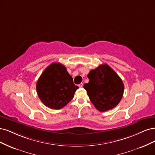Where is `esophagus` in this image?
I'll return each mask as SVG.
<instances>
[{
  "label": "esophagus",
  "mask_w": 155,
  "mask_h": 155,
  "mask_svg": "<svg viewBox=\"0 0 155 155\" xmlns=\"http://www.w3.org/2000/svg\"><path fill=\"white\" fill-rule=\"evenodd\" d=\"M78 86H79L80 87H83V83H81V84H80L78 85Z\"/></svg>",
  "instance_id": "34e87169"
}]
</instances>
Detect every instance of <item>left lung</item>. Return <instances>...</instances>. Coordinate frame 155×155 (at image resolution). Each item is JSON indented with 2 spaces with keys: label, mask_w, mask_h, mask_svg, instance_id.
Returning <instances> with one entry per match:
<instances>
[{
  "label": "left lung",
  "mask_w": 155,
  "mask_h": 155,
  "mask_svg": "<svg viewBox=\"0 0 155 155\" xmlns=\"http://www.w3.org/2000/svg\"><path fill=\"white\" fill-rule=\"evenodd\" d=\"M88 83L84 88L98 111H107L116 107L122 98L124 86L122 79L107 64H102L89 71Z\"/></svg>",
  "instance_id": "8db88e82"
}]
</instances>
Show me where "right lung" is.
I'll return each mask as SVG.
<instances>
[{"mask_svg": "<svg viewBox=\"0 0 155 155\" xmlns=\"http://www.w3.org/2000/svg\"><path fill=\"white\" fill-rule=\"evenodd\" d=\"M38 96L45 106L60 109L70 102L78 89L72 77L61 63H52L39 77L37 83Z\"/></svg>", "mask_w": 155, "mask_h": 155, "instance_id": "obj_1", "label": "right lung"}]
</instances>
